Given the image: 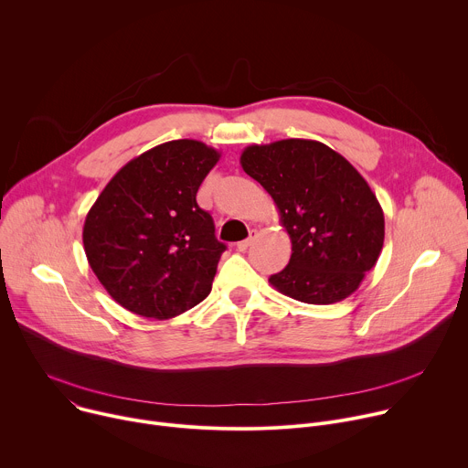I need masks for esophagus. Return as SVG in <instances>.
Masks as SVG:
<instances>
[{"mask_svg": "<svg viewBox=\"0 0 468 468\" xmlns=\"http://www.w3.org/2000/svg\"><path fill=\"white\" fill-rule=\"evenodd\" d=\"M255 237H257V231H255V229H251V231H250V237H248L246 240L237 242V250H239V251H246V250H248V246H251V242L255 240Z\"/></svg>", "mask_w": 468, "mask_h": 468, "instance_id": "obj_1", "label": "esophagus"}]
</instances>
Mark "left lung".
I'll return each mask as SVG.
<instances>
[{
  "label": "left lung",
  "instance_id": "obj_1",
  "mask_svg": "<svg viewBox=\"0 0 468 468\" xmlns=\"http://www.w3.org/2000/svg\"><path fill=\"white\" fill-rule=\"evenodd\" d=\"M240 165L272 196L292 242L271 285L314 305L356 292L385 239L383 211L365 177L341 154L305 139L248 146Z\"/></svg>",
  "mask_w": 468,
  "mask_h": 468
}]
</instances>
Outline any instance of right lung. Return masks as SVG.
<instances>
[{
    "label": "right lung",
    "mask_w": 468,
    "mask_h": 468,
    "mask_svg": "<svg viewBox=\"0 0 468 468\" xmlns=\"http://www.w3.org/2000/svg\"><path fill=\"white\" fill-rule=\"evenodd\" d=\"M218 159L199 141L159 144L122 166L90 207L89 264L127 311L166 320L209 296L226 244L196 192Z\"/></svg>",
    "instance_id": "add662e5"
}]
</instances>
